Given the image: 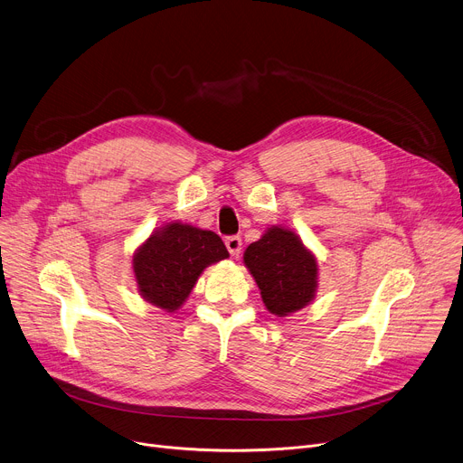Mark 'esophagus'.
I'll return each instance as SVG.
<instances>
[{
    "label": "esophagus",
    "mask_w": 463,
    "mask_h": 463,
    "mask_svg": "<svg viewBox=\"0 0 463 463\" xmlns=\"http://www.w3.org/2000/svg\"><path fill=\"white\" fill-rule=\"evenodd\" d=\"M225 245L232 256H238L241 252V238L240 236H229L225 238Z\"/></svg>",
    "instance_id": "34e87169"
}]
</instances>
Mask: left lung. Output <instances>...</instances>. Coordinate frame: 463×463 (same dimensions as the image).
I'll list each match as a JSON object with an SVG mask.
<instances>
[{"label":"left lung","mask_w":463,"mask_h":463,"mask_svg":"<svg viewBox=\"0 0 463 463\" xmlns=\"http://www.w3.org/2000/svg\"><path fill=\"white\" fill-rule=\"evenodd\" d=\"M261 300L275 317H288L315 300L318 263L293 229L271 225L243 252Z\"/></svg>","instance_id":"1"}]
</instances>
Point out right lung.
I'll use <instances>...</instances> for the list:
<instances>
[{"instance_id": "1", "label": "right lung", "mask_w": 463, "mask_h": 463, "mask_svg": "<svg viewBox=\"0 0 463 463\" xmlns=\"http://www.w3.org/2000/svg\"><path fill=\"white\" fill-rule=\"evenodd\" d=\"M229 258L222 238L200 227L170 222L137 247L131 260L139 295L152 306L174 313L188 298L202 273Z\"/></svg>"}]
</instances>
